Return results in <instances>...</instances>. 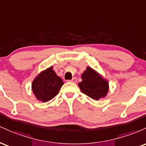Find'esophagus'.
<instances>
[{
    "mask_svg": "<svg viewBox=\"0 0 146 146\" xmlns=\"http://www.w3.org/2000/svg\"><path fill=\"white\" fill-rule=\"evenodd\" d=\"M68 82H72V83H76V82H77V78H73L72 80H68Z\"/></svg>",
    "mask_w": 146,
    "mask_h": 146,
    "instance_id": "1",
    "label": "esophagus"
}]
</instances>
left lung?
Returning <instances> with one entry per match:
<instances>
[{"label": "left lung", "instance_id": "8db88e82", "mask_svg": "<svg viewBox=\"0 0 146 146\" xmlns=\"http://www.w3.org/2000/svg\"><path fill=\"white\" fill-rule=\"evenodd\" d=\"M82 81L78 83L80 90L83 94L94 100L104 98L108 92V81L95 70L88 67L82 74Z\"/></svg>", "mask_w": 146, "mask_h": 146}]
</instances>
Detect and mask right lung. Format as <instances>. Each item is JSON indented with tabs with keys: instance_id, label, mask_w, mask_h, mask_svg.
<instances>
[{
	"instance_id": "1",
	"label": "right lung",
	"mask_w": 146,
	"mask_h": 146,
	"mask_svg": "<svg viewBox=\"0 0 146 146\" xmlns=\"http://www.w3.org/2000/svg\"><path fill=\"white\" fill-rule=\"evenodd\" d=\"M63 81L53 70V67L39 74L32 82V89L38 101L47 102L58 94Z\"/></svg>"
}]
</instances>
